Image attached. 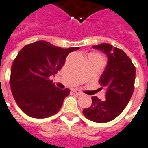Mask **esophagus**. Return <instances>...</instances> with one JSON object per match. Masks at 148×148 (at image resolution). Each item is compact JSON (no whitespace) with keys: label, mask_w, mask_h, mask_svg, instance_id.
<instances>
[{"label":"esophagus","mask_w":148,"mask_h":148,"mask_svg":"<svg viewBox=\"0 0 148 148\" xmlns=\"http://www.w3.org/2000/svg\"><path fill=\"white\" fill-rule=\"evenodd\" d=\"M73 92H74V93H76L77 95H82V94H83V93L81 92L80 90H79V89H74Z\"/></svg>","instance_id":"1"}]
</instances>
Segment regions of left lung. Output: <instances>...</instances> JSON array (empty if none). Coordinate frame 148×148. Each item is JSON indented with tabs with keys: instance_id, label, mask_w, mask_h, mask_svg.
Returning a JSON list of instances; mask_svg holds the SVG:
<instances>
[{
	"instance_id": "8db88e82",
	"label": "left lung",
	"mask_w": 148,
	"mask_h": 148,
	"mask_svg": "<svg viewBox=\"0 0 148 148\" xmlns=\"http://www.w3.org/2000/svg\"><path fill=\"white\" fill-rule=\"evenodd\" d=\"M107 55L108 63L100 76L99 84L105 88L103 101L92 97V105L84 109V115L95 123H108L123 111L134 91L136 69L130 58L109 44L93 45Z\"/></svg>"
}]
</instances>
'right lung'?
I'll use <instances>...</instances> for the list:
<instances>
[{
	"label": "right lung",
	"instance_id": "obj_1",
	"mask_svg": "<svg viewBox=\"0 0 148 148\" xmlns=\"http://www.w3.org/2000/svg\"><path fill=\"white\" fill-rule=\"evenodd\" d=\"M79 49H63L40 40L21 49L12 64L10 86L16 103L26 115L44 119L60 110L69 89L58 88L49 77L63 67L70 52Z\"/></svg>",
	"mask_w": 148,
	"mask_h": 148
}]
</instances>
